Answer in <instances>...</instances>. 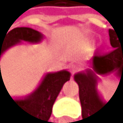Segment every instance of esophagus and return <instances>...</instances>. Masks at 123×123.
Here are the masks:
<instances>
[{
  "label": "esophagus",
  "mask_w": 123,
  "mask_h": 123,
  "mask_svg": "<svg viewBox=\"0 0 123 123\" xmlns=\"http://www.w3.org/2000/svg\"><path fill=\"white\" fill-rule=\"evenodd\" d=\"M79 70V68L77 66H75V65H72L71 66V72L72 73H75V72H77Z\"/></svg>",
  "instance_id": "esophagus-1"
}]
</instances>
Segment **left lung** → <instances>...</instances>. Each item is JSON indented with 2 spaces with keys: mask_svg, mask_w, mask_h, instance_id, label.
<instances>
[{
  "mask_svg": "<svg viewBox=\"0 0 123 123\" xmlns=\"http://www.w3.org/2000/svg\"><path fill=\"white\" fill-rule=\"evenodd\" d=\"M109 37L113 50L106 54L94 53L92 58V69L74 75V80L79 86V99L82 108L81 121L84 123L99 121V112L110 102L106 104L98 92V75H110L114 73L120 79L117 88H123V31L116 33L115 30H109Z\"/></svg>",
  "mask_w": 123,
  "mask_h": 123,
  "instance_id": "obj_1",
  "label": "left lung"
}]
</instances>
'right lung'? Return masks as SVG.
<instances>
[{
  "label": "right lung",
  "instance_id": "obj_1",
  "mask_svg": "<svg viewBox=\"0 0 123 123\" xmlns=\"http://www.w3.org/2000/svg\"><path fill=\"white\" fill-rule=\"evenodd\" d=\"M9 31V30H8ZM8 33V31H7ZM43 39L40 31L31 27H15L8 34H0V57L6 50L21 42L39 43ZM71 74L67 70L55 73H47L39 86L27 97L13 99L7 90L3 77H0V94L8 92L10 99L22 113L25 123H47L51 116L52 106L62 88V85L70 80ZM7 94V96H8Z\"/></svg>",
  "mask_w": 123,
  "mask_h": 123
}]
</instances>
